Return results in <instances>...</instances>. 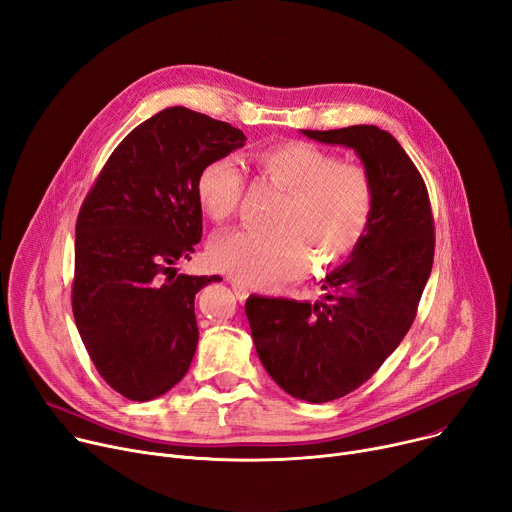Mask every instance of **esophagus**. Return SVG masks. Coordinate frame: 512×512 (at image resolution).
<instances>
[{
	"label": "esophagus",
	"mask_w": 512,
	"mask_h": 512,
	"mask_svg": "<svg viewBox=\"0 0 512 512\" xmlns=\"http://www.w3.org/2000/svg\"><path fill=\"white\" fill-rule=\"evenodd\" d=\"M231 287H233V291H235V295H237L239 302H246L248 295H250L248 287H246V285H242V283H237V281H231Z\"/></svg>",
	"instance_id": "34e87169"
}]
</instances>
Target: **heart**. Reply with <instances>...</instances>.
<instances>
[{
  "label": "heart",
  "instance_id": "b5f03b06",
  "mask_svg": "<svg viewBox=\"0 0 512 512\" xmlns=\"http://www.w3.org/2000/svg\"><path fill=\"white\" fill-rule=\"evenodd\" d=\"M262 177L285 192L273 215V229H233L210 242V262L248 287L285 281L312 268L333 266L362 239L374 208L372 179L359 165L341 163L328 150L291 140L254 155ZM246 179L237 161H208L196 177L204 213L229 219L242 200Z\"/></svg>",
  "mask_w": 512,
  "mask_h": 512
}]
</instances>
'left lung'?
Segmentation results:
<instances>
[{"instance_id": "obj_1", "label": "left lung", "mask_w": 512, "mask_h": 512, "mask_svg": "<svg viewBox=\"0 0 512 512\" xmlns=\"http://www.w3.org/2000/svg\"><path fill=\"white\" fill-rule=\"evenodd\" d=\"M351 148L372 179L370 223L347 262L320 281L314 304L250 295L246 316L264 370L299 401L328 403L362 386L417 312L434 262V221L422 175L378 126L302 130Z\"/></svg>"}]
</instances>
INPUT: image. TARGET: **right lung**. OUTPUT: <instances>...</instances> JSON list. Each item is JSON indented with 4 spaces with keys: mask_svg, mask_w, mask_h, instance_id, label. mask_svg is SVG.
I'll return each mask as SVG.
<instances>
[{
    "mask_svg": "<svg viewBox=\"0 0 512 512\" xmlns=\"http://www.w3.org/2000/svg\"><path fill=\"white\" fill-rule=\"evenodd\" d=\"M244 144L227 122L167 107L119 142L80 208L74 320L99 374L130 401L165 395L192 364L194 299L219 277L175 264L202 237L200 169Z\"/></svg>",
    "mask_w": 512,
    "mask_h": 512,
    "instance_id": "right-lung-1",
    "label": "right lung"
}]
</instances>
